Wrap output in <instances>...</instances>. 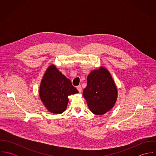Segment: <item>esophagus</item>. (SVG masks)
<instances>
[{"label":"esophagus","mask_w":156,"mask_h":156,"mask_svg":"<svg viewBox=\"0 0 156 156\" xmlns=\"http://www.w3.org/2000/svg\"><path fill=\"white\" fill-rule=\"evenodd\" d=\"M77 89L78 90V91L79 92H82V87L80 85H79L77 87Z\"/></svg>","instance_id":"esophagus-1"}]
</instances>
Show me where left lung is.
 Listing matches in <instances>:
<instances>
[{"label":"left lung","instance_id":"left-lung-1","mask_svg":"<svg viewBox=\"0 0 156 156\" xmlns=\"http://www.w3.org/2000/svg\"><path fill=\"white\" fill-rule=\"evenodd\" d=\"M117 95L115 83L105 67L94 70L88 75L83 95L93 113L101 115L110 111L116 101Z\"/></svg>","mask_w":156,"mask_h":156}]
</instances>
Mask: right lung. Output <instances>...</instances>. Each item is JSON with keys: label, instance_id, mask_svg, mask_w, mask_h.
Instances as JSON below:
<instances>
[{"label": "right lung", "instance_id": "obj_1", "mask_svg": "<svg viewBox=\"0 0 156 156\" xmlns=\"http://www.w3.org/2000/svg\"><path fill=\"white\" fill-rule=\"evenodd\" d=\"M78 92L70 80L54 65L48 67L40 88V98L48 111L56 114L62 113L67 108L68 96Z\"/></svg>", "mask_w": 156, "mask_h": 156}]
</instances>
